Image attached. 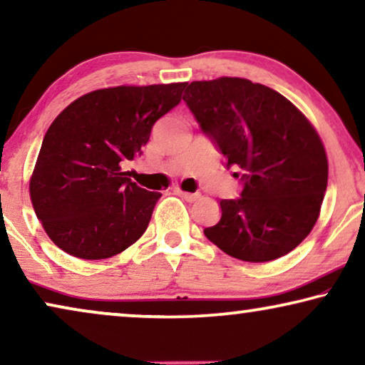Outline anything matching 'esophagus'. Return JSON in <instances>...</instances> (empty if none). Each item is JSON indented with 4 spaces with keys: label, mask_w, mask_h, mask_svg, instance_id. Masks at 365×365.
<instances>
[{
    "label": "esophagus",
    "mask_w": 365,
    "mask_h": 365,
    "mask_svg": "<svg viewBox=\"0 0 365 365\" xmlns=\"http://www.w3.org/2000/svg\"><path fill=\"white\" fill-rule=\"evenodd\" d=\"M179 194H181V196L186 199V201H189V202L196 201V199L201 197V192H184V191H179Z\"/></svg>",
    "instance_id": "obj_1"
}]
</instances>
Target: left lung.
Wrapping results in <instances>:
<instances>
[{"instance_id":"8db88e82","label":"left lung","mask_w":365,"mask_h":365,"mask_svg":"<svg viewBox=\"0 0 365 365\" xmlns=\"http://www.w3.org/2000/svg\"><path fill=\"white\" fill-rule=\"evenodd\" d=\"M182 99L226 166L242 171L241 197L219 202L204 236L246 262L286 256L312 231L327 187L317 131L282 94L244 78L192 81Z\"/></svg>"}]
</instances>
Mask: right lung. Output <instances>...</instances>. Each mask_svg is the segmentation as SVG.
<instances>
[{
    "label": "right lung",
    "instance_id": "add662e5",
    "mask_svg": "<svg viewBox=\"0 0 365 365\" xmlns=\"http://www.w3.org/2000/svg\"><path fill=\"white\" fill-rule=\"evenodd\" d=\"M187 83L91 91L59 113L44 134L29 181L49 239L79 259L123 252L148 229L159 192L123 171L141 154L154 123L181 103Z\"/></svg>",
    "mask_w": 365,
    "mask_h": 365
}]
</instances>
